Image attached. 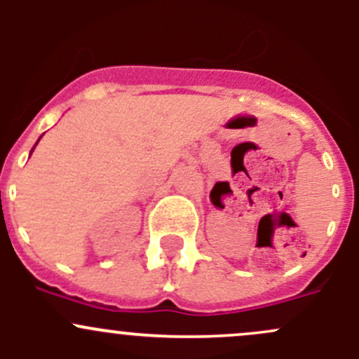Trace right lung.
<instances>
[{"mask_svg":"<svg viewBox=\"0 0 359 359\" xmlns=\"http://www.w3.org/2000/svg\"><path fill=\"white\" fill-rule=\"evenodd\" d=\"M36 144H38V142H36ZM31 153H32V151H31Z\"/></svg>","mask_w":359,"mask_h":359,"instance_id":"add662e5","label":"right lung"}]
</instances>
